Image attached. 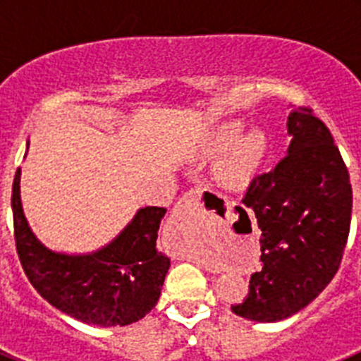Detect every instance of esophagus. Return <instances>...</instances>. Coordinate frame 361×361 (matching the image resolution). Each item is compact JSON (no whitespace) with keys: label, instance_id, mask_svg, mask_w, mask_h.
Returning a JSON list of instances; mask_svg holds the SVG:
<instances>
[{"label":"esophagus","instance_id":"34e87169","mask_svg":"<svg viewBox=\"0 0 361 361\" xmlns=\"http://www.w3.org/2000/svg\"><path fill=\"white\" fill-rule=\"evenodd\" d=\"M195 209L197 191H188L175 204L173 212L170 215V228L166 229V231H177L180 228H190L193 224V219H195Z\"/></svg>","mask_w":361,"mask_h":361}]
</instances>
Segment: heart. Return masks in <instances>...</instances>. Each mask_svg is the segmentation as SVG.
I'll return each instance as SVG.
<instances>
[{
	"instance_id": "heart-1",
	"label": "heart",
	"mask_w": 361,
	"mask_h": 361,
	"mask_svg": "<svg viewBox=\"0 0 361 361\" xmlns=\"http://www.w3.org/2000/svg\"><path fill=\"white\" fill-rule=\"evenodd\" d=\"M240 128V123L222 124L206 145L208 155H216L224 149L215 164V178L228 190L247 186L266 153L267 142L262 132L251 130L237 139Z\"/></svg>"
}]
</instances>
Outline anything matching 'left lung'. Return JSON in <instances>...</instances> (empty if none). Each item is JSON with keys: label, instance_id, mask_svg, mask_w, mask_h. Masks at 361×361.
I'll return each instance as SVG.
<instances>
[{"label": "left lung", "instance_id": "8db88e82", "mask_svg": "<svg viewBox=\"0 0 361 361\" xmlns=\"http://www.w3.org/2000/svg\"><path fill=\"white\" fill-rule=\"evenodd\" d=\"M288 133V155L255 177L242 199L262 231V267L231 311L255 322L286 320L311 304L336 275L349 237L353 188L329 128L298 106ZM209 199L222 202L204 193Z\"/></svg>", "mask_w": 361, "mask_h": 361}]
</instances>
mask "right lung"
Returning <instances> with one entry per match:
<instances>
[{"label":"right lung","mask_w":361,"mask_h":361,"mask_svg":"<svg viewBox=\"0 0 361 361\" xmlns=\"http://www.w3.org/2000/svg\"><path fill=\"white\" fill-rule=\"evenodd\" d=\"M18 168L12 184V215L19 262L50 305L79 322L101 327L130 325L155 307L170 258L157 250L166 209L141 208L110 244L86 255L49 250L32 233L19 197Z\"/></svg>","instance_id":"1"}]
</instances>
